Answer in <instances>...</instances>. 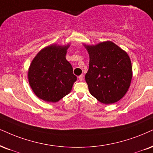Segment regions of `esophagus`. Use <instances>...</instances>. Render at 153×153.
Wrapping results in <instances>:
<instances>
[{"label":"esophagus","mask_w":153,"mask_h":153,"mask_svg":"<svg viewBox=\"0 0 153 153\" xmlns=\"http://www.w3.org/2000/svg\"><path fill=\"white\" fill-rule=\"evenodd\" d=\"M79 81H82L83 79H84V76L83 75H80V76H79Z\"/></svg>","instance_id":"34e87169"}]
</instances>
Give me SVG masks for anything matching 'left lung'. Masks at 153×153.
<instances>
[{"label": "left lung", "mask_w": 153, "mask_h": 153, "mask_svg": "<svg viewBox=\"0 0 153 153\" xmlns=\"http://www.w3.org/2000/svg\"><path fill=\"white\" fill-rule=\"evenodd\" d=\"M84 47L89 54L85 80L90 94L105 104L118 101L128 90L133 76L128 54L111 41Z\"/></svg>", "instance_id": "obj_1"}]
</instances>
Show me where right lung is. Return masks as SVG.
I'll return each mask as SVG.
<instances>
[{"instance_id":"right-lung-1","label":"right lung","mask_w":153,"mask_h":153,"mask_svg":"<svg viewBox=\"0 0 153 153\" xmlns=\"http://www.w3.org/2000/svg\"><path fill=\"white\" fill-rule=\"evenodd\" d=\"M69 45H51L38 52L28 70V81L34 93L40 99L55 103L70 93L76 76L66 59Z\"/></svg>"}]
</instances>
